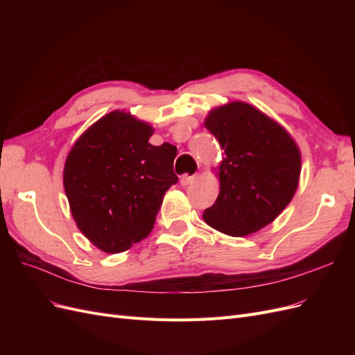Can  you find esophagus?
<instances>
[{
    "label": "esophagus",
    "instance_id": "1",
    "mask_svg": "<svg viewBox=\"0 0 355 355\" xmlns=\"http://www.w3.org/2000/svg\"><path fill=\"white\" fill-rule=\"evenodd\" d=\"M196 180H197V176H196V175H194V176L185 175V176L180 178V185H182V187H188V185H191V184H194Z\"/></svg>",
    "mask_w": 355,
    "mask_h": 355
}]
</instances>
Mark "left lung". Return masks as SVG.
<instances>
[{"label":"left lung","mask_w":355,"mask_h":355,"mask_svg":"<svg viewBox=\"0 0 355 355\" xmlns=\"http://www.w3.org/2000/svg\"><path fill=\"white\" fill-rule=\"evenodd\" d=\"M204 125L223 151L220 191L204 210V220L231 237L259 231L295 196L300 175L297 145L280 124L244 102L210 111Z\"/></svg>","instance_id":"8db88e82"}]
</instances>
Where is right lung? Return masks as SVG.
<instances>
[{
    "instance_id": "1",
    "label": "right lung",
    "mask_w": 355,
    "mask_h": 355,
    "mask_svg": "<svg viewBox=\"0 0 355 355\" xmlns=\"http://www.w3.org/2000/svg\"><path fill=\"white\" fill-rule=\"evenodd\" d=\"M154 128L114 111L85 130L68 154L63 187L80 231L98 249L121 253L153 231L175 185L176 146L149 144Z\"/></svg>"
}]
</instances>
